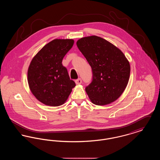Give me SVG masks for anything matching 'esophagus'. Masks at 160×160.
Wrapping results in <instances>:
<instances>
[{"label":"esophagus","instance_id":"esophagus-1","mask_svg":"<svg viewBox=\"0 0 160 160\" xmlns=\"http://www.w3.org/2000/svg\"><path fill=\"white\" fill-rule=\"evenodd\" d=\"M75 82H76V84H81L82 83V80L81 78H78V79H77L75 81Z\"/></svg>","mask_w":160,"mask_h":160}]
</instances>
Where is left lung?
<instances>
[{"label": "left lung", "mask_w": 160, "mask_h": 160, "mask_svg": "<svg viewBox=\"0 0 160 160\" xmlns=\"http://www.w3.org/2000/svg\"><path fill=\"white\" fill-rule=\"evenodd\" d=\"M76 44L92 70V82L85 89L92 102L104 106L114 102L129 81L128 59L120 49L97 36L82 38Z\"/></svg>", "instance_id": "8db88e82"}]
</instances>
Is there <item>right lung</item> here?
<instances>
[{"mask_svg":"<svg viewBox=\"0 0 160 160\" xmlns=\"http://www.w3.org/2000/svg\"><path fill=\"white\" fill-rule=\"evenodd\" d=\"M74 42L72 39H53L44 46L31 61L28 71L30 90L46 106L63 104L76 86L62 63Z\"/></svg>","mask_w":160,"mask_h":160,"instance_id":"obj_1","label":"right lung"}]
</instances>
